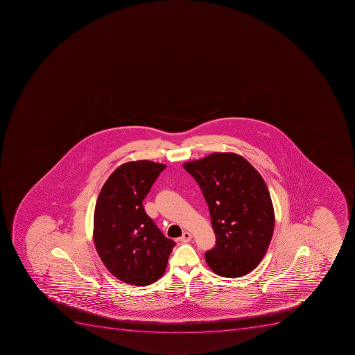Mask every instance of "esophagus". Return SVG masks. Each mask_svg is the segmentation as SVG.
Instances as JSON below:
<instances>
[{
  "instance_id": "obj_1",
  "label": "esophagus",
  "mask_w": 355,
  "mask_h": 355,
  "mask_svg": "<svg viewBox=\"0 0 355 355\" xmlns=\"http://www.w3.org/2000/svg\"><path fill=\"white\" fill-rule=\"evenodd\" d=\"M191 239H192V235H191L189 232H183V235L180 237V241H181L182 243H187V241H190Z\"/></svg>"
}]
</instances>
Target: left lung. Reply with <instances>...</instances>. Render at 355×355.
<instances>
[{
  "label": "left lung",
  "mask_w": 355,
  "mask_h": 355,
  "mask_svg": "<svg viewBox=\"0 0 355 355\" xmlns=\"http://www.w3.org/2000/svg\"><path fill=\"white\" fill-rule=\"evenodd\" d=\"M183 167L202 191L217 239L205 254L207 264L220 277L248 275L266 255L275 230L266 182L235 153H212Z\"/></svg>",
  "instance_id": "obj_1"
}]
</instances>
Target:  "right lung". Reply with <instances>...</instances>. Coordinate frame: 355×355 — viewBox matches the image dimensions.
<instances>
[{"mask_svg":"<svg viewBox=\"0 0 355 355\" xmlns=\"http://www.w3.org/2000/svg\"><path fill=\"white\" fill-rule=\"evenodd\" d=\"M165 167L152 161L120 165L96 200L93 230L96 252L111 275L132 286H148L164 275L175 246L143 207V200Z\"/></svg>","mask_w":355,"mask_h":355,"instance_id":"1","label":"right lung"}]
</instances>
